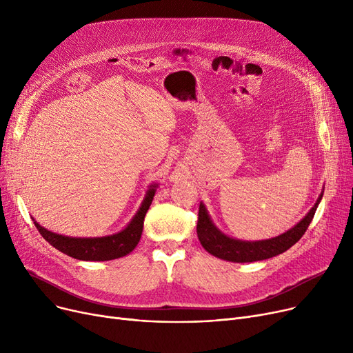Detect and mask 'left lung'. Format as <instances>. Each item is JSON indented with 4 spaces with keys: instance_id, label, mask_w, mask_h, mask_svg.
<instances>
[{
    "instance_id": "left-lung-1",
    "label": "left lung",
    "mask_w": 353,
    "mask_h": 353,
    "mask_svg": "<svg viewBox=\"0 0 353 353\" xmlns=\"http://www.w3.org/2000/svg\"><path fill=\"white\" fill-rule=\"evenodd\" d=\"M322 196H323V190L319 194L313 208L307 212V214L292 229L276 237L266 239V240H253V242L234 239L225 234L213 223L205 203L200 201L199 220H197L199 240L201 246L205 248L210 254L219 259H223V261H228V262L248 263V262L265 261V259H270L273 256L286 252L305 234L306 229L309 228L310 221L314 216V212H316L319 206Z\"/></svg>"
}]
</instances>
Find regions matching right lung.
Returning <instances> with one entry per match:
<instances>
[{
  "instance_id": "add662e5",
  "label": "right lung",
  "mask_w": 353,
  "mask_h": 353,
  "mask_svg": "<svg viewBox=\"0 0 353 353\" xmlns=\"http://www.w3.org/2000/svg\"><path fill=\"white\" fill-rule=\"evenodd\" d=\"M159 184H150L148 190L145 192V196L141 201V205L133 219L128 221V225L121 229L117 233L101 236V237H71L54 233L51 230H47L40 223H37L35 219L34 225L39 229L40 234L47 240V242L54 246L57 250L63 252L64 254L79 259V261L85 262H104V261H113V259L123 257L133 252L137 243L140 242L141 232H143V223L145 213L150 208L153 197L156 194V190Z\"/></svg>"
}]
</instances>
